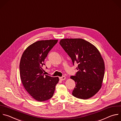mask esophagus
<instances>
[{
  "mask_svg": "<svg viewBox=\"0 0 121 121\" xmlns=\"http://www.w3.org/2000/svg\"><path fill=\"white\" fill-rule=\"evenodd\" d=\"M66 78V77L65 76H62V77H59V79L60 80H61V81H63V80H65Z\"/></svg>",
  "mask_w": 121,
  "mask_h": 121,
  "instance_id": "1",
  "label": "esophagus"
}]
</instances>
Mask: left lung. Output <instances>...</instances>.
I'll use <instances>...</instances> for the list:
<instances>
[{"instance_id":"1","label":"left lung","mask_w":121,"mask_h":121,"mask_svg":"<svg viewBox=\"0 0 121 121\" xmlns=\"http://www.w3.org/2000/svg\"><path fill=\"white\" fill-rule=\"evenodd\" d=\"M60 45L71 57L73 65L78 64V72L71 79L75 82L73 96L87 99L101 89L104 74V63L97 48L81 38L61 39Z\"/></svg>"}]
</instances>
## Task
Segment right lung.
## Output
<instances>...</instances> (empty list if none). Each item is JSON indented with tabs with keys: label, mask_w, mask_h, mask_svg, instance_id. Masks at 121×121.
<instances>
[{
	"label": "right lung",
	"mask_w": 121,
	"mask_h": 121,
	"mask_svg": "<svg viewBox=\"0 0 121 121\" xmlns=\"http://www.w3.org/2000/svg\"><path fill=\"white\" fill-rule=\"evenodd\" d=\"M58 40H40L28 46L23 52L20 62V75L22 84L35 100L43 102L53 95L58 77L45 75L42 68L48 53Z\"/></svg>",
	"instance_id": "add662e5"
}]
</instances>
